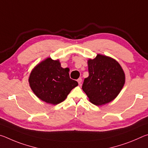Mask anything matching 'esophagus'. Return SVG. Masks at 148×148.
<instances>
[{
	"label": "esophagus",
	"instance_id": "obj_1",
	"mask_svg": "<svg viewBox=\"0 0 148 148\" xmlns=\"http://www.w3.org/2000/svg\"><path fill=\"white\" fill-rule=\"evenodd\" d=\"M77 82H78V84L79 85V86H81V83H82V79L81 78V77H79V78H78L77 79Z\"/></svg>",
	"mask_w": 148,
	"mask_h": 148
}]
</instances>
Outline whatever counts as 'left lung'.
<instances>
[{
  "mask_svg": "<svg viewBox=\"0 0 148 148\" xmlns=\"http://www.w3.org/2000/svg\"><path fill=\"white\" fill-rule=\"evenodd\" d=\"M89 76L82 89L90 102L103 105L116 98L124 86L125 74L120 64L110 57L98 54L88 61Z\"/></svg>",
  "mask_w": 148,
  "mask_h": 148,
  "instance_id": "left-lung-1",
  "label": "left lung"
}]
</instances>
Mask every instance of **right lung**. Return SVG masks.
<instances>
[{"instance_id":"right-lung-1","label":"right lung","mask_w":148,"mask_h":148,"mask_svg":"<svg viewBox=\"0 0 148 148\" xmlns=\"http://www.w3.org/2000/svg\"><path fill=\"white\" fill-rule=\"evenodd\" d=\"M69 69H62L59 60L47 58L32 70L29 82L34 93L42 101L57 104L64 101L78 84L70 78Z\"/></svg>"}]
</instances>
